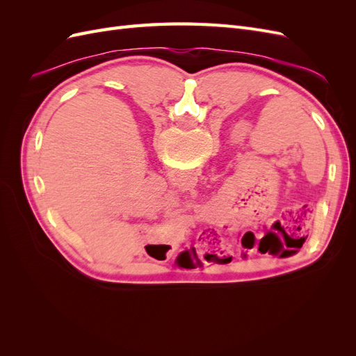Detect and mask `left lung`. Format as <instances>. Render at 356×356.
<instances>
[{
    "instance_id": "left-lung-1",
    "label": "left lung",
    "mask_w": 356,
    "mask_h": 356,
    "mask_svg": "<svg viewBox=\"0 0 356 356\" xmlns=\"http://www.w3.org/2000/svg\"><path fill=\"white\" fill-rule=\"evenodd\" d=\"M303 242L305 238H284V236L276 234L273 230H267L260 242H258V251L261 254L289 257L296 254L303 246Z\"/></svg>"
}]
</instances>
